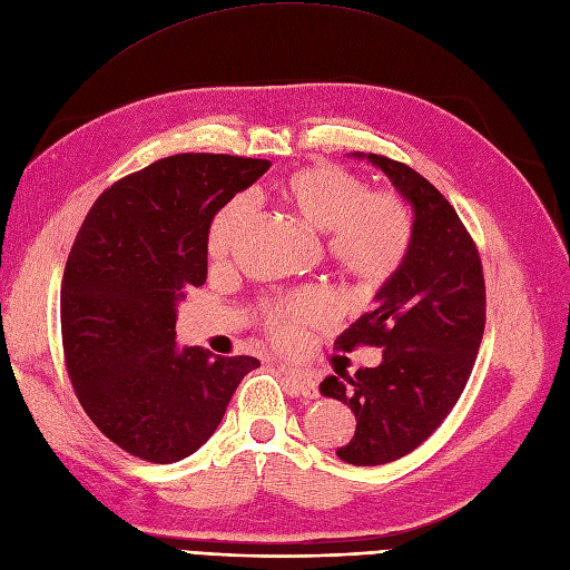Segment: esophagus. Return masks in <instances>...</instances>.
<instances>
[{
  "instance_id": "esophagus-1",
  "label": "esophagus",
  "mask_w": 570,
  "mask_h": 570,
  "mask_svg": "<svg viewBox=\"0 0 570 570\" xmlns=\"http://www.w3.org/2000/svg\"><path fill=\"white\" fill-rule=\"evenodd\" d=\"M279 372L286 376V381L293 385V389H296L298 395L309 397V400H315V397L320 395L317 379L312 376V374L298 372V370H291V366H286V364H279Z\"/></svg>"
}]
</instances>
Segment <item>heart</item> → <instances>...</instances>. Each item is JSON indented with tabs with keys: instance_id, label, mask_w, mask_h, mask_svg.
Returning <instances> with one entry per match:
<instances>
[{
	"instance_id": "obj_1",
	"label": "heart",
	"mask_w": 570,
	"mask_h": 570,
	"mask_svg": "<svg viewBox=\"0 0 570 570\" xmlns=\"http://www.w3.org/2000/svg\"><path fill=\"white\" fill-rule=\"evenodd\" d=\"M274 196L309 232L326 234V255L347 277L374 286L405 263L414 219L410 206L393 191H366L364 181L334 165H312L286 175ZM248 219L246 198H232L213 217L208 229V261H227ZM332 320V307L317 293H298L265 309L272 341L291 345L301 332Z\"/></svg>"
}]
</instances>
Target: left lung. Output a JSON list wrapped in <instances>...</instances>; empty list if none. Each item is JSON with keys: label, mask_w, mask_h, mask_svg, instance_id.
<instances>
[{"label": "left lung", "mask_w": 570, "mask_h": 570, "mask_svg": "<svg viewBox=\"0 0 570 570\" xmlns=\"http://www.w3.org/2000/svg\"><path fill=\"white\" fill-rule=\"evenodd\" d=\"M355 156L389 175L414 210L405 263L379 288L376 307L336 338L347 353L383 347L381 364L320 385L357 419L355 435L336 454L347 464L379 466L416 450L456 405L483 338L485 282L473 238L426 177L385 156Z\"/></svg>", "instance_id": "1"}]
</instances>
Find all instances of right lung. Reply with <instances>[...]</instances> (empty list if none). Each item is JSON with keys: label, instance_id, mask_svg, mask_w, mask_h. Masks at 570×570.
<instances>
[{"label": "right lung", "instance_id": "1", "mask_svg": "<svg viewBox=\"0 0 570 570\" xmlns=\"http://www.w3.org/2000/svg\"><path fill=\"white\" fill-rule=\"evenodd\" d=\"M269 160L177 154L127 175L87 213L61 282V336L72 389L118 448L173 464L215 433L261 362L177 347V303L204 286L215 213Z\"/></svg>", "mask_w": 570, "mask_h": 570}]
</instances>
